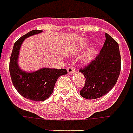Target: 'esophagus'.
<instances>
[{
    "mask_svg": "<svg viewBox=\"0 0 133 133\" xmlns=\"http://www.w3.org/2000/svg\"><path fill=\"white\" fill-rule=\"evenodd\" d=\"M67 71H68V73L69 74H72L73 73H74L76 71L75 68H74V67H71L69 66L68 68H67Z\"/></svg>",
    "mask_w": 133,
    "mask_h": 133,
    "instance_id": "34e87169",
    "label": "esophagus"
}]
</instances>
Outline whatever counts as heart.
Segmentation results:
<instances>
[{"label":"heart","instance_id":"heart-1","mask_svg":"<svg viewBox=\"0 0 133 133\" xmlns=\"http://www.w3.org/2000/svg\"><path fill=\"white\" fill-rule=\"evenodd\" d=\"M88 43H83L80 49L81 50H84V49H85L88 47ZM97 51H98V48H97L96 46L92 47V48H90V50L89 51L88 53H86V54L84 56V57L82 59V62L84 64H85V65H88V64L90 63L94 60V58L96 57V54L97 53Z\"/></svg>","mask_w":133,"mask_h":133}]
</instances>
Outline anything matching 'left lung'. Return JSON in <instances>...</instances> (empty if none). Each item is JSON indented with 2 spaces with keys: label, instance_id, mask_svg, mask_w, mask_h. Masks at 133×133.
<instances>
[{
  "label": "left lung",
  "instance_id": "left-lung-1",
  "mask_svg": "<svg viewBox=\"0 0 133 133\" xmlns=\"http://www.w3.org/2000/svg\"><path fill=\"white\" fill-rule=\"evenodd\" d=\"M105 42L96 59L80 69L85 84L79 94L87 99L98 98L107 94L116 85L121 71V55L118 44L105 33Z\"/></svg>",
  "mask_w": 133,
  "mask_h": 133
}]
</instances>
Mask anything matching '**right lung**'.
I'll list each match as a JSON object with an SVG mask.
<instances>
[{"mask_svg":"<svg viewBox=\"0 0 133 133\" xmlns=\"http://www.w3.org/2000/svg\"><path fill=\"white\" fill-rule=\"evenodd\" d=\"M42 31V30H32L17 39L14 44L9 61V72L13 85L21 96L31 101H45L49 98L58 78L68 74L66 69L43 68L33 72L21 69L18 57L22 43L25 38Z\"/></svg>","mask_w":133,"mask_h":133,"instance_id":"right-lung-1","label":"right lung"}]
</instances>
